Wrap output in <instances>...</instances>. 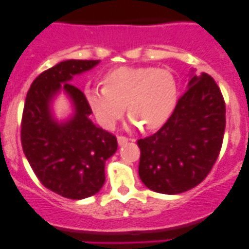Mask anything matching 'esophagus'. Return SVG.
Wrapping results in <instances>:
<instances>
[{
	"mask_svg": "<svg viewBox=\"0 0 249 249\" xmlns=\"http://www.w3.org/2000/svg\"><path fill=\"white\" fill-rule=\"evenodd\" d=\"M129 141H130V139H127V137H125V136H118V143H119V145L125 144V143H127Z\"/></svg>",
	"mask_w": 249,
	"mask_h": 249,
	"instance_id": "34e87169",
	"label": "esophagus"
}]
</instances>
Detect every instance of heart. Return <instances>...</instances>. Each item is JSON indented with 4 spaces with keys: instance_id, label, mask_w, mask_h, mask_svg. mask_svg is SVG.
<instances>
[{
    "instance_id": "b5f03b06",
    "label": "heart",
    "mask_w": 249,
    "mask_h": 249,
    "mask_svg": "<svg viewBox=\"0 0 249 249\" xmlns=\"http://www.w3.org/2000/svg\"><path fill=\"white\" fill-rule=\"evenodd\" d=\"M87 100L106 129L126 110L135 126L157 130L169 120L178 100V84L170 71L157 67L124 66L105 76V87L88 88Z\"/></svg>"
}]
</instances>
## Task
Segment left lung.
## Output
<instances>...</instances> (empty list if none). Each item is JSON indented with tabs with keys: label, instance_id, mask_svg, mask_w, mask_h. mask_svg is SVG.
<instances>
[{
	"label": "left lung",
	"instance_id": "left-lung-1",
	"mask_svg": "<svg viewBox=\"0 0 249 249\" xmlns=\"http://www.w3.org/2000/svg\"><path fill=\"white\" fill-rule=\"evenodd\" d=\"M225 130V101L207 73L193 76L166 123L140 139L139 175L160 194H180L207 177L219 155Z\"/></svg>",
	"mask_w": 249,
	"mask_h": 249
}]
</instances>
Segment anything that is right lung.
<instances>
[{
  "instance_id": "obj_1",
  "label": "right lung",
  "mask_w": 249,
  "mask_h": 249,
  "mask_svg": "<svg viewBox=\"0 0 249 249\" xmlns=\"http://www.w3.org/2000/svg\"><path fill=\"white\" fill-rule=\"evenodd\" d=\"M100 60H66L42 72L32 82L21 118L24 154L39 182L72 200L85 199L105 184V164L118 148L117 137L90 120L91 107L84 92L72 85L74 74L92 69ZM64 89L74 101L75 115L59 124L50 101Z\"/></svg>"
}]
</instances>
